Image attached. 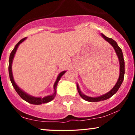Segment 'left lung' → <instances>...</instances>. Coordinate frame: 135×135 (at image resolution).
<instances>
[{
  "instance_id": "8db88e82",
  "label": "left lung",
  "mask_w": 135,
  "mask_h": 135,
  "mask_svg": "<svg viewBox=\"0 0 135 135\" xmlns=\"http://www.w3.org/2000/svg\"><path fill=\"white\" fill-rule=\"evenodd\" d=\"M102 37H103L105 41L108 42V43H110L112 46V47H114V50L117 54V56H118L119 60V64H120V74H119V79L117 80V83L115 86H114V88L111 89L109 92L107 93L103 94V95L100 96V97H89L88 96H86L85 94L82 93V92L80 91L79 87L78 84H77V90H78L80 96L82 97V98H83L84 100H85L86 101L90 102H100L102 101V100H107V99L110 98V97H112L114 94H115L117 93V91H118L119 88H120V85L122 84V81L124 80V60L123 58V54H122V50L120 47H119V46L117 45V42L113 40L112 38H108L107 37H106L103 34H101Z\"/></svg>"
}]
</instances>
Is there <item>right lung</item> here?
Instances as JSON below:
<instances>
[{"label": "right lung", "mask_w": 135, "mask_h": 135, "mask_svg": "<svg viewBox=\"0 0 135 135\" xmlns=\"http://www.w3.org/2000/svg\"><path fill=\"white\" fill-rule=\"evenodd\" d=\"M27 38H23L21 41H19V42L17 44L16 46H15V48L13 49V50L11 52L10 54V56H9V78H10L11 82L12 84H13V86L14 88L15 89V90L17 92V93L20 95V97L24 100L25 101L27 102L28 103H31V104L33 105H41L42 103H48V102H51L54 99V98L55 97L56 94V87L57 85H58V81L60 80V79L63 74L66 72V71H63V72H61L60 74H59L58 77H57L56 80L55 84H54V93L51 94V95L47 96V97H44V98H41V97H32V96L29 95L27 93H26L25 92H24L23 90H21L20 88L18 87L16 85V84L15 83V80H14L13 76V72H12V63H13V60L14 58V56H15V53H16L17 49H18L19 45L21 44V42H23Z\"/></svg>", "instance_id": "right-lung-1"}]
</instances>
